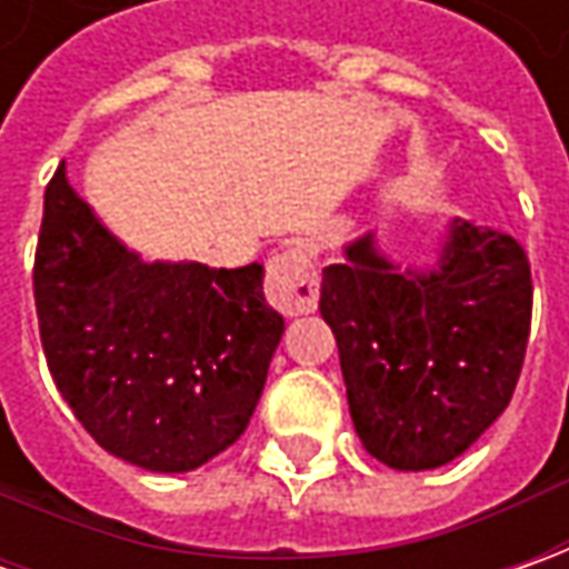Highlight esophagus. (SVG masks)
Masks as SVG:
<instances>
[{"instance_id":"obj_1","label":"esophagus","mask_w":569,"mask_h":569,"mask_svg":"<svg viewBox=\"0 0 569 569\" xmlns=\"http://www.w3.org/2000/svg\"><path fill=\"white\" fill-rule=\"evenodd\" d=\"M266 297H269L274 310H281L284 317L310 313L317 307L319 272L307 247L291 243L288 250H281L269 259Z\"/></svg>"}]
</instances>
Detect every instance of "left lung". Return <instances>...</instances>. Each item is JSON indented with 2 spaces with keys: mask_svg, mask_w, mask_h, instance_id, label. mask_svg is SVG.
I'll list each match as a JSON object with an SVG mask.
<instances>
[{
  "mask_svg": "<svg viewBox=\"0 0 569 569\" xmlns=\"http://www.w3.org/2000/svg\"><path fill=\"white\" fill-rule=\"evenodd\" d=\"M322 269L319 313L339 345L363 449L396 471L440 469L510 405L532 319L529 259L503 230L449 218L425 262L377 230Z\"/></svg>",
  "mask_w": 569,
  "mask_h": 569,
  "instance_id": "left-lung-1",
  "label": "left lung"
}]
</instances>
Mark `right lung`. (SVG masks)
<instances>
[{
    "instance_id": "obj_1",
    "label": "right lung",
    "mask_w": 569,
    "mask_h": 569,
    "mask_svg": "<svg viewBox=\"0 0 569 569\" xmlns=\"http://www.w3.org/2000/svg\"><path fill=\"white\" fill-rule=\"evenodd\" d=\"M266 269L148 262L98 218L66 164L43 196L33 300L56 389L110 456L161 475L247 430L284 319Z\"/></svg>"
}]
</instances>
